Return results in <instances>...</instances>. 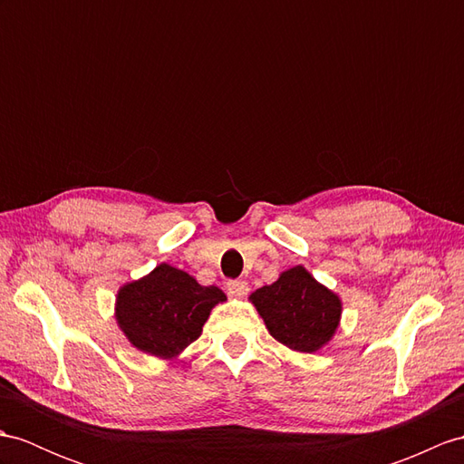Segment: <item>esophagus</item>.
I'll use <instances>...</instances> for the list:
<instances>
[{
    "label": "esophagus",
    "instance_id": "1",
    "mask_svg": "<svg viewBox=\"0 0 464 464\" xmlns=\"http://www.w3.org/2000/svg\"><path fill=\"white\" fill-rule=\"evenodd\" d=\"M247 291H250V285H247L246 281H240V279L228 281V293H230V295H234V297H246Z\"/></svg>",
    "mask_w": 464,
    "mask_h": 464
}]
</instances>
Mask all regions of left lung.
I'll list each match as a JSON object with an SVG mask.
<instances>
[{
    "label": "left lung",
    "mask_w": 464,
    "mask_h": 464,
    "mask_svg": "<svg viewBox=\"0 0 464 464\" xmlns=\"http://www.w3.org/2000/svg\"><path fill=\"white\" fill-rule=\"evenodd\" d=\"M250 303L269 334L293 353H317L341 326L343 299L304 266L281 271L277 281L252 293Z\"/></svg>",
    "instance_id": "obj_1"
}]
</instances>
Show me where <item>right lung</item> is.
<instances>
[{
	"label": "right lung",
	"mask_w": 464,
	"mask_h": 464,
	"mask_svg": "<svg viewBox=\"0 0 464 464\" xmlns=\"http://www.w3.org/2000/svg\"><path fill=\"white\" fill-rule=\"evenodd\" d=\"M224 301L222 289L200 285L187 271L163 262L118 289L114 317L140 353L177 360L200 336L212 309Z\"/></svg>",
	"instance_id": "right-lung-1"
}]
</instances>
